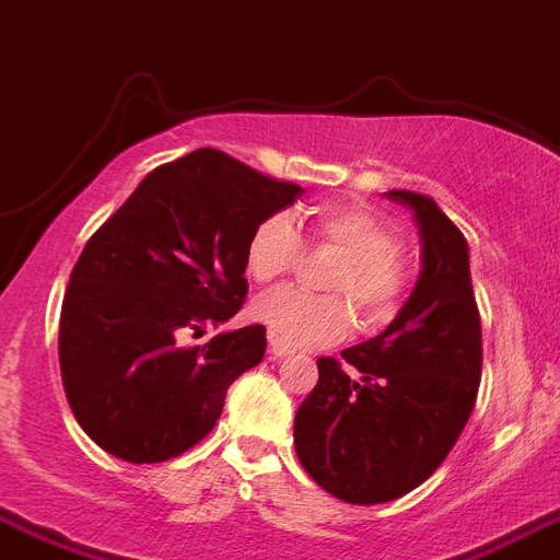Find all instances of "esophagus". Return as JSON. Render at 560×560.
<instances>
[{
    "instance_id": "34e87169",
    "label": "esophagus",
    "mask_w": 560,
    "mask_h": 560,
    "mask_svg": "<svg viewBox=\"0 0 560 560\" xmlns=\"http://www.w3.org/2000/svg\"><path fill=\"white\" fill-rule=\"evenodd\" d=\"M268 353H270V359H281V357H287V353H292V348H290V345L281 342V339L270 337V342H268Z\"/></svg>"
}]
</instances>
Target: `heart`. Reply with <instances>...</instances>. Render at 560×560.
I'll use <instances>...</instances> for the list:
<instances>
[{"label":"heart","instance_id":"1","mask_svg":"<svg viewBox=\"0 0 560 560\" xmlns=\"http://www.w3.org/2000/svg\"><path fill=\"white\" fill-rule=\"evenodd\" d=\"M306 245L328 250L337 262L328 268L315 295L298 287H279L254 301V317L284 345L334 342L348 331L357 312L368 331L389 326L411 292V262L400 248L398 229L359 201H331L304 215ZM304 254V240L287 215L262 218L250 232L245 265L259 284L290 273Z\"/></svg>","mask_w":560,"mask_h":560}]
</instances>
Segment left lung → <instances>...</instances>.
<instances>
[{"label": "left lung", "instance_id": "8db88e82", "mask_svg": "<svg viewBox=\"0 0 560 560\" xmlns=\"http://www.w3.org/2000/svg\"><path fill=\"white\" fill-rule=\"evenodd\" d=\"M415 212L422 273L384 334L317 359V384L298 406L295 453L328 494L389 503L431 478L478 398L483 345L467 240L431 196L389 190Z\"/></svg>", "mask_w": 560, "mask_h": 560}]
</instances>
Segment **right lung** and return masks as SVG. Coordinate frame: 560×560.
<instances>
[{"label": "right lung", "mask_w": 560, "mask_h": 560, "mask_svg": "<svg viewBox=\"0 0 560 560\" xmlns=\"http://www.w3.org/2000/svg\"><path fill=\"white\" fill-rule=\"evenodd\" d=\"M304 187L218 149L151 171L82 248L60 312L62 389L82 431L129 464L198 445L237 375L262 362L265 326L182 345L248 295L245 248Z\"/></svg>", "instance_id": "obj_1"}]
</instances>
